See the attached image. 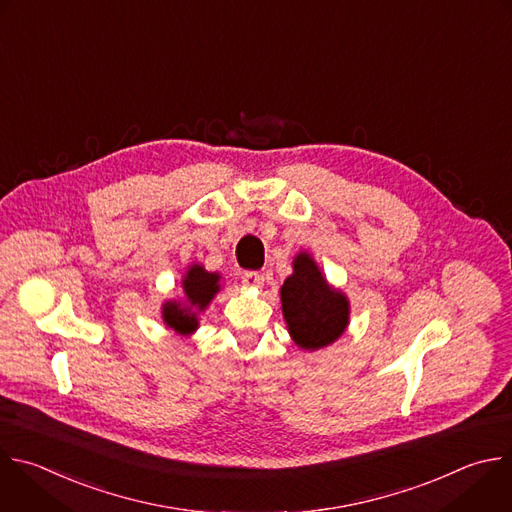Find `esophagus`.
Listing matches in <instances>:
<instances>
[{
  "label": "esophagus",
  "instance_id": "obj_1",
  "mask_svg": "<svg viewBox=\"0 0 512 512\" xmlns=\"http://www.w3.org/2000/svg\"><path fill=\"white\" fill-rule=\"evenodd\" d=\"M263 281H265V277H263V273H259V271H247V273H243V285H245V287H261Z\"/></svg>",
  "mask_w": 512,
  "mask_h": 512
}]
</instances>
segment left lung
Segmentation results:
<instances>
[{"label":"left lung","instance_id":"8db88e82","mask_svg":"<svg viewBox=\"0 0 512 512\" xmlns=\"http://www.w3.org/2000/svg\"><path fill=\"white\" fill-rule=\"evenodd\" d=\"M283 317L295 344L305 350L323 348L348 327V299L333 291L307 253L293 261V275L281 287Z\"/></svg>","mask_w":512,"mask_h":512}]
</instances>
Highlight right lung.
Segmentation results:
<instances>
[{
	"instance_id": "1",
	"label": "right lung",
	"mask_w": 512,
	"mask_h": 512,
	"mask_svg": "<svg viewBox=\"0 0 512 512\" xmlns=\"http://www.w3.org/2000/svg\"><path fill=\"white\" fill-rule=\"evenodd\" d=\"M187 303H166L164 321L179 333H191L197 329V309H205L213 295L219 291V275L205 271L201 265H193L183 281Z\"/></svg>"
}]
</instances>
